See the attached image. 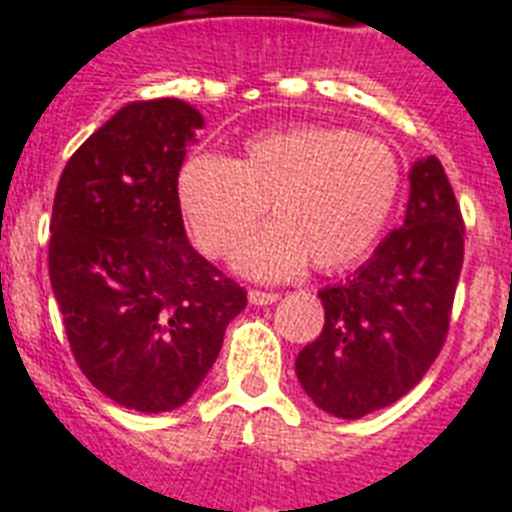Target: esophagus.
<instances>
[{
    "instance_id": "obj_1",
    "label": "esophagus",
    "mask_w": 512,
    "mask_h": 512,
    "mask_svg": "<svg viewBox=\"0 0 512 512\" xmlns=\"http://www.w3.org/2000/svg\"><path fill=\"white\" fill-rule=\"evenodd\" d=\"M249 303L252 305H273L279 300L276 292H263V289H249Z\"/></svg>"
}]
</instances>
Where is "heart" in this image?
Here are the masks:
<instances>
[{
  "label": "heart",
  "instance_id": "1",
  "mask_svg": "<svg viewBox=\"0 0 512 512\" xmlns=\"http://www.w3.org/2000/svg\"><path fill=\"white\" fill-rule=\"evenodd\" d=\"M401 191V162L380 138L332 124L252 135L236 159L196 154L177 172V201L193 241L228 255L265 209L276 223L244 241L233 265L252 279H287L311 257L337 271L369 252Z\"/></svg>",
  "mask_w": 512,
  "mask_h": 512
}]
</instances>
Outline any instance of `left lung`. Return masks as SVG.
Returning a JSON list of instances; mask_svg holds the SVG:
<instances>
[{
	"instance_id": "obj_1",
	"label": "left lung",
	"mask_w": 512,
	"mask_h": 512,
	"mask_svg": "<svg viewBox=\"0 0 512 512\" xmlns=\"http://www.w3.org/2000/svg\"><path fill=\"white\" fill-rule=\"evenodd\" d=\"M460 204L436 156L409 170L404 225L350 279L319 292L324 329L295 361L297 380L332 417L396 404L425 377L449 329L465 255Z\"/></svg>"
}]
</instances>
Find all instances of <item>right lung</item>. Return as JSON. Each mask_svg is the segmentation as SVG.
Here are the masks:
<instances>
[{
    "mask_svg": "<svg viewBox=\"0 0 512 512\" xmlns=\"http://www.w3.org/2000/svg\"><path fill=\"white\" fill-rule=\"evenodd\" d=\"M201 127L185 100L127 103L76 148L52 204L50 284L76 364L143 414L196 393L247 305L185 236L177 172Z\"/></svg>",
    "mask_w": 512,
    "mask_h": 512,
    "instance_id": "right-lung-1",
    "label": "right lung"
}]
</instances>
